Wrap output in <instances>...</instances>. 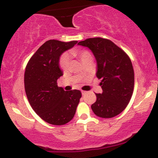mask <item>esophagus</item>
<instances>
[{
    "label": "esophagus",
    "mask_w": 158,
    "mask_h": 158,
    "mask_svg": "<svg viewBox=\"0 0 158 158\" xmlns=\"http://www.w3.org/2000/svg\"><path fill=\"white\" fill-rule=\"evenodd\" d=\"M81 94H83V95H84V94H85L87 93V91H85V90H81Z\"/></svg>",
    "instance_id": "obj_1"
}]
</instances>
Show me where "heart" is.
I'll list each match as a JSON object with an SVG mask.
<instances>
[{
    "label": "heart",
    "instance_id": "1",
    "mask_svg": "<svg viewBox=\"0 0 158 158\" xmlns=\"http://www.w3.org/2000/svg\"><path fill=\"white\" fill-rule=\"evenodd\" d=\"M70 54L73 56H76V57H78L79 59L81 61V62L85 61L86 59H90L92 58L91 55L88 50H77V49H73V50H71L70 51ZM69 63H70V61H69V58L68 56H64L61 57L60 60V67L63 70L66 71L68 70L69 68Z\"/></svg>",
    "mask_w": 158,
    "mask_h": 158
}]
</instances>
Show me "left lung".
Listing matches in <instances>:
<instances>
[{"label": "left lung", "mask_w": 158, "mask_h": 158, "mask_svg": "<svg viewBox=\"0 0 158 158\" xmlns=\"http://www.w3.org/2000/svg\"><path fill=\"white\" fill-rule=\"evenodd\" d=\"M79 45L91 50L97 63L96 75L102 79V94H96L97 101L91 106L96 115L111 118L123 111L130 102L135 73L131 59L121 48L110 40L92 38L79 41Z\"/></svg>", "instance_id": "left-lung-1"}]
</instances>
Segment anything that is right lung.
I'll return each mask as SVG.
<instances>
[{"instance_id": "obj_1", "label": "right lung", "mask_w": 158, "mask_h": 158, "mask_svg": "<svg viewBox=\"0 0 158 158\" xmlns=\"http://www.w3.org/2000/svg\"><path fill=\"white\" fill-rule=\"evenodd\" d=\"M77 42L49 40L27 64L24 88L27 99L34 111L50 124L61 126L70 122L81 97L80 90L65 91L57 85L58 79L63 75L59 58Z\"/></svg>"}]
</instances>
